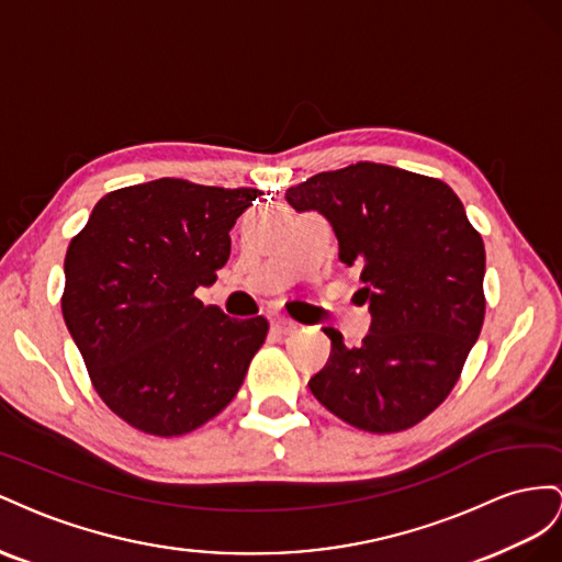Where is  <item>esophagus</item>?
Returning <instances> with one entry per match:
<instances>
[{"instance_id":"esophagus-1","label":"esophagus","mask_w":562,"mask_h":562,"mask_svg":"<svg viewBox=\"0 0 562 562\" xmlns=\"http://www.w3.org/2000/svg\"><path fill=\"white\" fill-rule=\"evenodd\" d=\"M270 327H272V331L280 334V336H290V334L296 331V323H292V319H286V317H276V319H272Z\"/></svg>"}]
</instances>
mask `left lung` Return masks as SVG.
I'll return each instance as SVG.
<instances>
[{
	"label": "left lung",
	"instance_id": "1",
	"mask_svg": "<svg viewBox=\"0 0 562 562\" xmlns=\"http://www.w3.org/2000/svg\"><path fill=\"white\" fill-rule=\"evenodd\" d=\"M296 212L323 214L339 259L360 270L372 329L358 348L325 327L327 364L311 393L341 422L400 432L452 393L485 319V245L440 179L358 162L286 190Z\"/></svg>",
	"mask_w": 562,
	"mask_h": 562
}]
</instances>
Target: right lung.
<instances>
[{"label":"right lung","mask_w":562,"mask_h":562,"mask_svg":"<svg viewBox=\"0 0 562 562\" xmlns=\"http://www.w3.org/2000/svg\"><path fill=\"white\" fill-rule=\"evenodd\" d=\"M256 188L157 179L95 202L66 251L60 311L89 379L122 422L173 438L243 386L268 319H235L195 296L231 256V228Z\"/></svg>","instance_id":"1"}]
</instances>
